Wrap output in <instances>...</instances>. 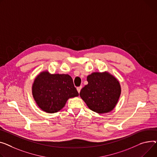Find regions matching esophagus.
I'll return each instance as SVG.
<instances>
[{
  "label": "esophagus",
  "instance_id": "obj_1",
  "mask_svg": "<svg viewBox=\"0 0 157 157\" xmlns=\"http://www.w3.org/2000/svg\"><path fill=\"white\" fill-rule=\"evenodd\" d=\"M81 88H82V86H79V87H77V91H78V93H79V92H80V91H81Z\"/></svg>",
  "mask_w": 157,
  "mask_h": 157
}]
</instances>
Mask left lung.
Listing matches in <instances>:
<instances>
[{"label": "left lung", "mask_w": 157, "mask_h": 157, "mask_svg": "<svg viewBox=\"0 0 157 157\" xmlns=\"http://www.w3.org/2000/svg\"><path fill=\"white\" fill-rule=\"evenodd\" d=\"M88 85L79 95L88 108L98 113L111 112L119 101L121 88L117 79L105 71L93 72L87 76Z\"/></svg>", "instance_id": "8db88e82"}]
</instances>
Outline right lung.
Listing matches in <instances>:
<instances>
[{"label":"right lung","instance_id":"1","mask_svg":"<svg viewBox=\"0 0 157 157\" xmlns=\"http://www.w3.org/2000/svg\"><path fill=\"white\" fill-rule=\"evenodd\" d=\"M32 95L41 110L53 113L63 108L69 98L78 97L79 93L69 75L50 74L44 71L34 80Z\"/></svg>","mask_w":157,"mask_h":157}]
</instances>
